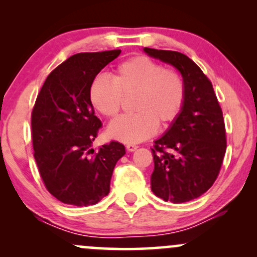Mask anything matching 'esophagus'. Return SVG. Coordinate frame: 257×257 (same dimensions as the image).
<instances>
[{"mask_svg": "<svg viewBox=\"0 0 257 257\" xmlns=\"http://www.w3.org/2000/svg\"><path fill=\"white\" fill-rule=\"evenodd\" d=\"M125 149L128 150L129 152H133V151H135V150L138 149V145H135V144H126Z\"/></svg>", "mask_w": 257, "mask_h": 257, "instance_id": "1", "label": "esophagus"}]
</instances>
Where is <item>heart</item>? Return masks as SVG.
Masks as SVG:
<instances>
[{
  "mask_svg": "<svg viewBox=\"0 0 257 257\" xmlns=\"http://www.w3.org/2000/svg\"><path fill=\"white\" fill-rule=\"evenodd\" d=\"M131 96L135 113L112 122L107 134L120 143L137 144L152 137L157 125L167 128L178 119L185 105L184 78L175 69L135 55L116 67L113 79L98 75L89 87L91 105L110 119L119 113L123 98Z\"/></svg>",
  "mask_w": 257,
  "mask_h": 257,
  "instance_id": "b5f03b06",
  "label": "heart"
}]
</instances>
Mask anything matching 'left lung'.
Masks as SVG:
<instances>
[{"label":"left lung","mask_w":257,"mask_h":257,"mask_svg":"<svg viewBox=\"0 0 257 257\" xmlns=\"http://www.w3.org/2000/svg\"><path fill=\"white\" fill-rule=\"evenodd\" d=\"M144 51L176 67L186 88L181 113L151 149V190L166 202H188L205 193L219 176L227 146L222 110L210 79L187 55L147 47Z\"/></svg>","instance_id":"obj_1"}]
</instances>
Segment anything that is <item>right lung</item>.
Here are the masks:
<instances>
[{
	"instance_id": "obj_1",
	"label": "right lung",
	"mask_w": 257,
	"mask_h": 257,
	"mask_svg": "<svg viewBox=\"0 0 257 257\" xmlns=\"http://www.w3.org/2000/svg\"><path fill=\"white\" fill-rule=\"evenodd\" d=\"M119 53L113 49L70 57L49 73L32 108L38 172L48 192L65 204L93 205L107 196L114 166L125 153L118 141L98 151L91 149L102 123L90 102V83Z\"/></svg>"
}]
</instances>
